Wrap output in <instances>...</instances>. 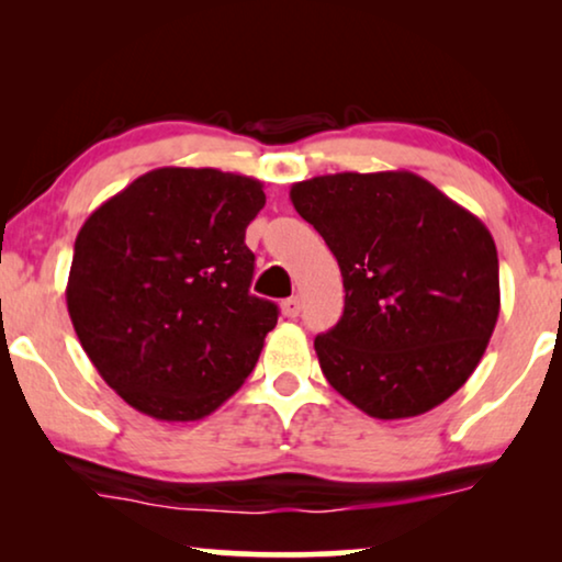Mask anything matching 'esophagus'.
Returning a JSON list of instances; mask_svg holds the SVG:
<instances>
[{"label":"esophagus","instance_id":"esophagus-1","mask_svg":"<svg viewBox=\"0 0 562 562\" xmlns=\"http://www.w3.org/2000/svg\"><path fill=\"white\" fill-rule=\"evenodd\" d=\"M281 312H283V317H296V314L302 312V302H299V296L283 299V302H281Z\"/></svg>","mask_w":562,"mask_h":562}]
</instances>
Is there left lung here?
<instances>
[{
	"label": "left lung",
	"instance_id": "obj_1",
	"mask_svg": "<svg viewBox=\"0 0 562 562\" xmlns=\"http://www.w3.org/2000/svg\"><path fill=\"white\" fill-rule=\"evenodd\" d=\"M289 196L342 273V317L314 340L329 386L375 419L440 406L498 319L488 227L412 171L314 176Z\"/></svg>",
	"mask_w": 562,
	"mask_h": 562
}]
</instances>
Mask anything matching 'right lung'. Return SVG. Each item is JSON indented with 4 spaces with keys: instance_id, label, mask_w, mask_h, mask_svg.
<instances>
[{
    "instance_id": "1",
    "label": "right lung",
    "mask_w": 562,
    "mask_h": 562,
    "mask_svg": "<svg viewBox=\"0 0 562 562\" xmlns=\"http://www.w3.org/2000/svg\"><path fill=\"white\" fill-rule=\"evenodd\" d=\"M263 183L217 168L143 173L76 235L66 304L106 386L160 422L204 419L248 379L279 306L250 294L245 229Z\"/></svg>"
}]
</instances>
